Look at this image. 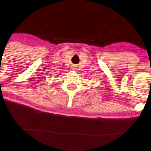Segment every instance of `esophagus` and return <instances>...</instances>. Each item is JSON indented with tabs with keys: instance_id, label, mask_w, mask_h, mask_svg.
<instances>
[{
	"instance_id": "34e87169",
	"label": "esophagus",
	"mask_w": 151,
	"mask_h": 151,
	"mask_svg": "<svg viewBox=\"0 0 151 151\" xmlns=\"http://www.w3.org/2000/svg\"><path fill=\"white\" fill-rule=\"evenodd\" d=\"M72 69H73V70H75V69H76V68H75V67H73V68H72Z\"/></svg>"
}]
</instances>
